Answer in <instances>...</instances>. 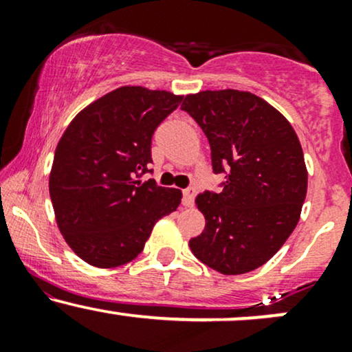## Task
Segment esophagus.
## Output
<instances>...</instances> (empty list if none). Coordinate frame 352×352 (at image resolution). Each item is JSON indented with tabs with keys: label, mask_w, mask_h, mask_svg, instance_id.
I'll return each mask as SVG.
<instances>
[{
	"label": "esophagus",
	"mask_w": 352,
	"mask_h": 352,
	"mask_svg": "<svg viewBox=\"0 0 352 352\" xmlns=\"http://www.w3.org/2000/svg\"><path fill=\"white\" fill-rule=\"evenodd\" d=\"M195 193H197V190L193 187H188L184 190V205L185 207H192L193 199H195Z\"/></svg>",
	"instance_id": "34e87169"
}]
</instances>
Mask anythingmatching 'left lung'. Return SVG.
Wrapping results in <instances>:
<instances>
[{
  "label": "left lung",
  "mask_w": 352,
  "mask_h": 352,
  "mask_svg": "<svg viewBox=\"0 0 352 352\" xmlns=\"http://www.w3.org/2000/svg\"><path fill=\"white\" fill-rule=\"evenodd\" d=\"M200 125L221 192L205 190V215L190 250L221 274L260 268L292 235L308 188L305 155L292 124L252 92L223 89L190 94L182 104Z\"/></svg>",
  "instance_id": "left-lung-1"
}]
</instances>
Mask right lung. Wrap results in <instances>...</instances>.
Returning <instances> with one entry per match:
<instances>
[{"mask_svg": "<svg viewBox=\"0 0 352 352\" xmlns=\"http://www.w3.org/2000/svg\"><path fill=\"white\" fill-rule=\"evenodd\" d=\"M182 96L124 86L89 104L56 147L50 195L72 252L116 268L144 250L153 225L180 205L182 192L140 182L152 164V135Z\"/></svg>", "mask_w": 352, "mask_h": 352, "instance_id": "obj_1", "label": "right lung"}]
</instances>
